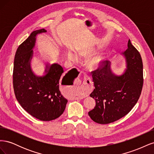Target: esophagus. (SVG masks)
<instances>
[{
  "label": "esophagus",
  "instance_id": "obj_1",
  "mask_svg": "<svg viewBox=\"0 0 154 154\" xmlns=\"http://www.w3.org/2000/svg\"><path fill=\"white\" fill-rule=\"evenodd\" d=\"M87 81H89L90 82H91V80L90 78L88 77V76L87 75V74H85V75H84V82H83V84L81 85V87H82V88H86V84H87Z\"/></svg>",
  "mask_w": 154,
  "mask_h": 154
}]
</instances>
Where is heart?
I'll use <instances>...</instances> for the list:
<instances>
[{
  "mask_svg": "<svg viewBox=\"0 0 154 154\" xmlns=\"http://www.w3.org/2000/svg\"><path fill=\"white\" fill-rule=\"evenodd\" d=\"M97 51V49L96 48H93V49H87L85 51H81L79 54H80V56L83 57H89L92 56L93 54H94ZM66 56L67 58H68L69 60L72 62H78L79 60V57L78 55L74 53V51L72 50L69 49L67 51L66 53ZM107 59V55L104 53H100L96 55L95 57L92 58L89 62H88V66H89L91 69H96L100 67L102 64H103Z\"/></svg>",
  "mask_w": 154,
  "mask_h": 154,
  "instance_id": "heart-1",
  "label": "heart"
}]
</instances>
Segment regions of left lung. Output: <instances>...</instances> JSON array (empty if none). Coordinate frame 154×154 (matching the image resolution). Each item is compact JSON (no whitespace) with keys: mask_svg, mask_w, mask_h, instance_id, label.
<instances>
[{"mask_svg":"<svg viewBox=\"0 0 154 154\" xmlns=\"http://www.w3.org/2000/svg\"><path fill=\"white\" fill-rule=\"evenodd\" d=\"M127 68L120 76L116 75L106 61L101 68L92 71L95 88L90 96L95 99L94 109L88 116L94 122L109 124L124 117L136 104L143 85V62L139 51L128 42V49L122 53Z\"/></svg>","mask_w":154,"mask_h":154,"instance_id":"left-lung-1","label":"left lung"}]
</instances>
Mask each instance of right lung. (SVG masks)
<instances>
[{
    "label": "right lung",
    "instance_id": "add662e5",
    "mask_svg": "<svg viewBox=\"0 0 154 154\" xmlns=\"http://www.w3.org/2000/svg\"><path fill=\"white\" fill-rule=\"evenodd\" d=\"M45 32L44 29L32 31L18 46L14 60L13 83L15 97L22 108L34 118L49 122L63 114L67 100L59 88L63 72L60 65L47 63L42 76H36L32 71L31 62L36 35Z\"/></svg>",
    "mask_w": 154,
    "mask_h": 154
}]
</instances>
